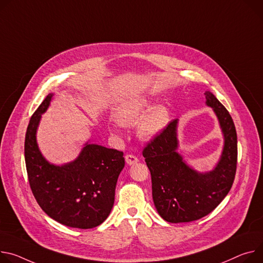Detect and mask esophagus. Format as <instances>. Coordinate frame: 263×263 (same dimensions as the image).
<instances>
[{"instance_id": "obj_1", "label": "esophagus", "mask_w": 263, "mask_h": 263, "mask_svg": "<svg viewBox=\"0 0 263 263\" xmlns=\"http://www.w3.org/2000/svg\"><path fill=\"white\" fill-rule=\"evenodd\" d=\"M125 159H126V162L128 164H134V163H136L138 161V158L136 156L132 155V154H127L125 156Z\"/></svg>"}]
</instances>
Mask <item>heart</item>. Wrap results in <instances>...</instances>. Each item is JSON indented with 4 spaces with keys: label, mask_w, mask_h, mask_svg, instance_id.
<instances>
[{
    "label": "heart",
    "mask_w": 263,
    "mask_h": 263,
    "mask_svg": "<svg viewBox=\"0 0 263 263\" xmlns=\"http://www.w3.org/2000/svg\"><path fill=\"white\" fill-rule=\"evenodd\" d=\"M152 102L144 97L134 98L125 103L116 111V122L122 126L137 124L136 134L142 140H151L160 134L169 123V110L166 106L160 104L151 109ZM151 110H149L148 109ZM110 131H116L110 127Z\"/></svg>",
    "instance_id": "1"
}]
</instances>
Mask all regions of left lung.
Instances as JSON below:
<instances>
[{"label":"left lung","mask_w":263,"mask_h":263,"mask_svg":"<svg viewBox=\"0 0 263 263\" xmlns=\"http://www.w3.org/2000/svg\"><path fill=\"white\" fill-rule=\"evenodd\" d=\"M206 105L216 114L224 146L214 170L199 173L190 168L177 152L178 119L151 139L142 150L151 173L152 197L160 216L168 222H190L204 217L228 195L237 168V133L224 106L210 91Z\"/></svg>","instance_id":"obj_1"}]
</instances>
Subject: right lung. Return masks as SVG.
Segmentation results:
<instances>
[{
    "label": "right lung",
    "mask_w": 263,
    "mask_h": 263,
    "mask_svg": "<svg viewBox=\"0 0 263 263\" xmlns=\"http://www.w3.org/2000/svg\"><path fill=\"white\" fill-rule=\"evenodd\" d=\"M53 94H48L30 118L25 136V162L32 194L55 221L78 229L103 223L112 210L124 153L87 142L79 157L55 165L47 161L36 144V129Z\"/></svg>",
    "instance_id": "obj_1"
}]
</instances>
